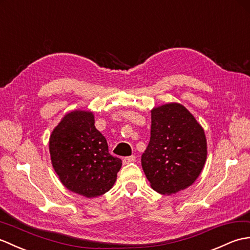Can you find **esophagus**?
Here are the masks:
<instances>
[{"mask_svg": "<svg viewBox=\"0 0 250 250\" xmlns=\"http://www.w3.org/2000/svg\"><path fill=\"white\" fill-rule=\"evenodd\" d=\"M134 162H136V157L134 156V155H131V156H128V157H125V158H123V164H124V165L130 164V163H134Z\"/></svg>", "mask_w": 250, "mask_h": 250, "instance_id": "esophagus-1", "label": "esophagus"}]
</instances>
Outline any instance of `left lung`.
<instances>
[{
    "label": "left lung",
    "mask_w": 250,
    "mask_h": 250,
    "mask_svg": "<svg viewBox=\"0 0 250 250\" xmlns=\"http://www.w3.org/2000/svg\"><path fill=\"white\" fill-rule=\"evenodd\" d=\"M151 139L141 164L151 187L173 195L191 186L207 162L208 144L202 126L179 103L151 110Z\"/></svg>",
    "instance_id": "left-lung-1"
}]
</instances>
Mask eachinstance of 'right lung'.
I'll return each instance as SVG.
<instances>
[{
    "mask_svg": "<svg viewBox=\"0 0 250 250\" xmlns=\"http://www.w3.org/2000/svg\"><path fill=\"white\" fill-rule=\"evenodd\" d=\"M94 123L92 111H70L49 138L51 164L61 183L86 198L109 191L122 167V160L110 155L106 138Z\"/></svg>",
    "mask_w": 250,
    "mask_h": 250,
    "instance_id": "1",
    "label": "right lung"
}]
</instances>
